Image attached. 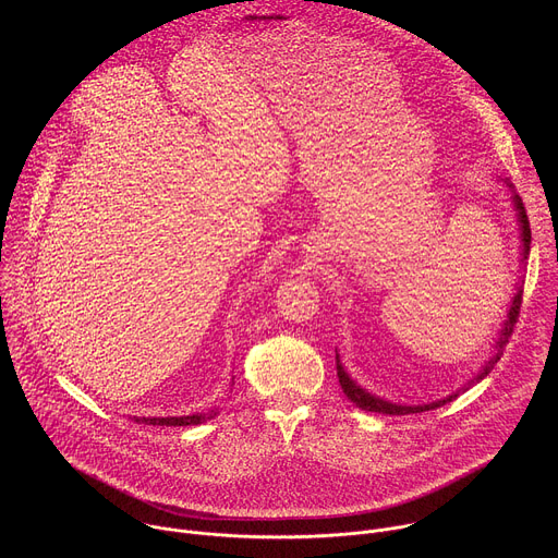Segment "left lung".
Wrapping results in <instances>:
<instances>
[{
    "mask_svg": "<svg viewBox=\"0 0 558 558\" xmlns=\"http://www.w3.org/2000/svg\"><path fill=\"white\" fill-rule=\"evenodd\" d=\"M510 185V183H508ZM512 187V185H510ZM514 198V207H517V211H519V222H521V241H523V260L527 258V254H530V241H532V231H530V220H527V214H525V207H523V201L514 194L512 196ZM521 302H523V289H519L517 291V295H514V300H512V306H510V313H508V320H506V327H504V331H501V340L497 342V347L499 349H504V344L508 342V338L512 336V331H514V325H517V320H519V311H521ZM499 360V353L495 355V360L490 362V366H486L484 368V373L480 375V379L482 377H486L488 375V371L493 368V364ZM338 377H340V386H342V390H344V395L349 397V400L357 407V409H362V411H371V413H384V415H409V413H424V411H430V409H437V407H444L446 402H452L457 395H450V397H446V400H441V402H435V404H426V407H400V404H390V402H386V400H379V397H375V395H371V392H366L364 388H360L349 375H347V371L342 368V364H340V357H338Z\"/></svg>",
    "mask_w": 558,
    "mask_h": 558,
    "instance_id": "left-lung-1",
    "label": "left lung"
}]
</instances>
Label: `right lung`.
I'll use <instances>...</instances> for the list:
<instances>
[{
    "mask_svg": "<svg viewBox=\"0 0 558 558\" xmlns=\"http://www.w3.org/2000/svg\"><path fill=\"white\" fill-rule=\"evenodd\" d=\"M205 420H209L207 415H187V417H134V422H143V424H151V426H194V424H203Z\"/></svg>",
    "mask_w": 558,
    "mask_h": 558,
    "instance_id": "right-lung-1",
    "label": "right lung"
}]
</instances>
